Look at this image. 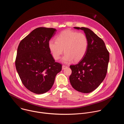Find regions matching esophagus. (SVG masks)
<instances>
[{"mask_svg":"<svg viewBox=\"0 0 124 124\" xmlns=\"http://www.w3.org/2000/svg\"><path fill=\"white\" fill-rule=\"evenodd\" d=\"M66 68H67V66L66 65H63L62 66V70H64Z\"/></svg>","mask_w":124,"mask_h":124,"instance_id":"1","label":"esophagus"}]
</instances>
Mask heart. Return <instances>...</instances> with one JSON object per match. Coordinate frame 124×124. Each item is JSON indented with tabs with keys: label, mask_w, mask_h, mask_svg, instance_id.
I'll use <instances>...</instances> for the list:
<instances>
[{
	"label": "heart",
	"mask_w": 124,
	"mask_h": 124,
	"mask_svg": "<svg viewBox=\"0 0 124 124\" xmlns=\"http://www.w3.org/2000/svg\"><path fill=\"white\" fill-rule=\"evenodd\" d=\"M48 49L55 60H58L63 52L62 61L67 63L74 60L78 61L86 54L88 47V40L83 33L65 30L56 37V41L48 42Z\"/></svg>",
	"instance_id": "obj_1"
}]
</instances>
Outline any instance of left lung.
<instances>
[{"mask_svg": "<svg viewBox=\"0 0 124 124\" xmlns=\"http://www.w3.org/2000/svg\"><path fill=\"white\" fill-rule=\"evenodd\" d=\"M83 30L88 40L85 56L76 65L70 66L72 74L69 78L72 87L77 91L89 93L97 88L105 78L109 54L103 41L91 30L75 27Z\"/></svg>", "mask_w": 124, "mask_h": 124, "instance_id": "obj_1", "label": "left lung"}]
</instances>
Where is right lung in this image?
<instances>
[{
	"mask_svg": "<svg viewBox=\"0 0 124 124\" xmlns=\"http://www.w3.org/2000/svg\"><path fill=\"white\" fill-rule=\"evenodd\" d=\"M56 29L39 27L33 30L20 42L15 61L17 72L24 86L37 94L49 91L62 65L55 62L48 42Z\"/></svg>",
	"mask_w": 124,
	"mask_h": 124,
	"instance_id": "obj_1",
	"label": "right lung"
}]
</instances>
